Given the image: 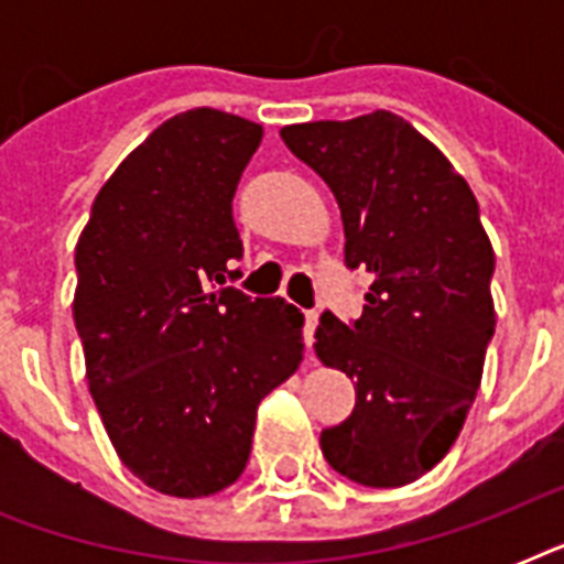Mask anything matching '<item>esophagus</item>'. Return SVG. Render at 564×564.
Here are the masks:
<instances>
[{
  "label": "esophagus",
  "instance_id": "34e87169",
  "mask_svg": "<svg viewBox=\"0 0 564 564\" xmlns=\"http://www.w3.org/2000/svg\"><path fill=\"white\" fill-rule=\"evenodd\" d=\"M316 327H318V313L316 310H307V316H304V343H307V351H310V345H313V336H316Z\"/></svg>",
  "mask_w": 564,
  "mask_h": 564
}]
</instances>
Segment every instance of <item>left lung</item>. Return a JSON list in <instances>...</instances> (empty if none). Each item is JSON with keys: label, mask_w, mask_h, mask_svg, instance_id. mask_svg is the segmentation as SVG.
I'll return each mask as SVG.
<instances>
[{"label": "left lung", "mask_w": 564, "mask_h": 564, "mask_svg": "<svg viewBox=\"0 0 564 564\" xmlns=\"http://www.w3.org/2000/svg\"><path fill=\"white\" fill-rule=\"evenodd\" d=\"M281 137L334 189L345 265L371 274L360 318H318V360L357 389L351 415L322 430V454L360 486H406L459 436L495 336L480 207L445 154L389 110Z\"/></svg>", "instance_id": "left-lung-1"}]
</instances>
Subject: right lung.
<instances>
[{"mask_svg":"<svg viewBox=\"0 0 564 564\" xmlns=\"http://www.w3.org/2000/svg\"><path fill=\"white\" fill-rule=\"evenodd\" d=\"M263 128L225 110L166 119L93 202L75 246V330L119 459L172 498L246 471L257 403L299 369L304 313L228 281L234 193Z\"/></svg>","mask_w":564,"mask_h":564,"instance_id":"right-lung-1","label":"right lung"}]
</instances>
